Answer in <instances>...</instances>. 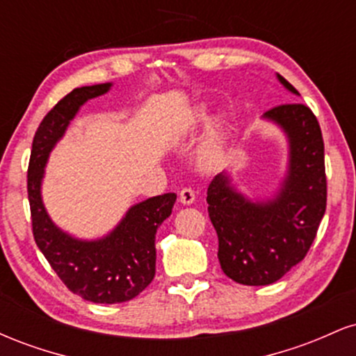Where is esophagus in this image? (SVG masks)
<instances>
[{
    "instance_id": "esophagus-1",
    "label": "esophagus",
    "mask_w": 356,
    "mask_h": 356,
    "mask_svg": "<svg viewBox=\"0 0 356 356\" xmlns=\"http://www.w3.org/2000/svg\"><path fill=\"white\" fill-rule=\"evenodd\" d=\"M179 201H181L184 206H191L192 202L195 201V192L191 189V187H184L179 194Z\"/></svg>"
}]
</instances>
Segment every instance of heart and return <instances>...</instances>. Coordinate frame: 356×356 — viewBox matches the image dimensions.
<instances>
[{
    "label": "heart",
    "mask_w": 356,
    "mask_h": 356,
    "mask_svg": "<svg viewBox=\"0 0 356 356\" xmlns=\"http://www.w3.org/2000/svg\"><path fill=\"white\" fill-rule=\"evenodd\" d=\"M207 122V112L204 107L194 108V112L191 113L189 122H186L182 130V136H191L194 134L199 127H202ZM227 142V130L226 125L222 122H214L211 125L209 132H207L206 140L202 142L201 149L197 152V165L202 170H214L216 167H219L220 161H222L224 149H226Z\"/></svg>",
    "instance_id": "obj_1"
}]
</instances>
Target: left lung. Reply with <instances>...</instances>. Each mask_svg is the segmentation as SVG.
<instances>
[{
    "label": "left lung",
    "mask_w": 356,
    "mask_h": 356,
    "mask_svg": "<svg viewBox=\"0 0 356 356\" xmlns=\"http://www.w3.org/2000/svg\"><path fill=\"white\" fill-rule=\"evenodd\" d=\"M293 95L298 90L280 73ZM261 120L286 138V165L271 192L248 195L229 169L207 187V212L218 232V257L224 275L246 286L276 283L303 261L326 209L325 145L313 112L303 104L268 110Z\"/></svg>",
    "instance_id": "8db88e82"
}]
</instances>
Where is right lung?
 I'll use <instances>...</instances> for the list:
<instances>
[{"mask_svg":"<svg viewBox=\"0 0 356 356\" xmlns=\"http://www.w3.org/2000/svg\"><path fill=\"white\" fill-rule=\"evenodd\" d=\"M112 87V81L80 87L60 100L36 130L28 167V199L40 251L72 293L102 305L132 300L154 280L155 234L170 216L177 197L164 194L134 204L113 229L95 239L76 238L53 222L42 194L44 167L51 150L67 134L80 108Z\"/></svg>","mask_w":356,"mask_h":356,"instance_id":"obj_1","label":"right lung"}]
</instances>
